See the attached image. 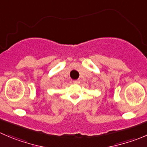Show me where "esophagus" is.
Returning <instances> with one entry per match:
<instances>
[{"label": "esophagus", "instance_id": "esophagus-1", "mask_svg": "<svg viewBox=\"0 0 147 147\" xmlns=\"http://www.w3.org/2000/svg\"><path fill=\"white\" fill-rule=\"evenodd\" d=\"M73 82L75 84H78L80 82V80H74Z\"/></svg>", "mask_w": 147, "mask_h": 147}]
</instances>
